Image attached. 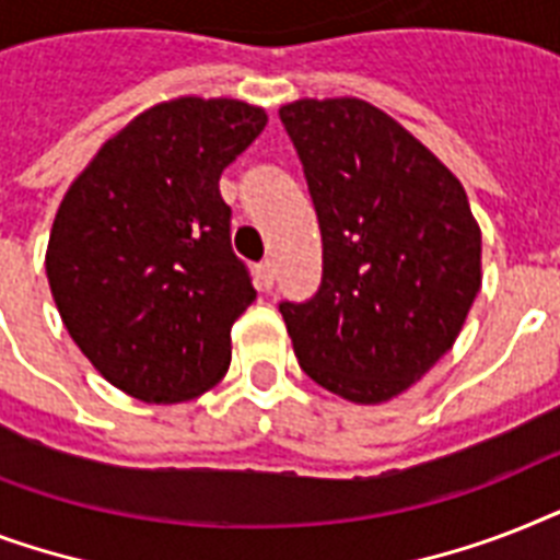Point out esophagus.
<instances>
[{
    "mask_svg": "<svg viewBox=\"0 0 560 560\" xmlns=\"http://www.w3.org/2000/svg\"><path fill=\"white\" fill-rule=\"evenodd\" d=\"M258 281H261L264 290L272 288V281H276V267H272V261L258 264Z\"/></svg>",
    "mask_w": 560,
    "mask_h": 560,
    "instance_id": "34e87169",
    "label": "esophagus"
}]
</instances>
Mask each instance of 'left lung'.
I'll list each match as a JSON object with an SVG mask.
<instances>
[{"mask_svg":"<svg viewBox=\"0 0 560 560\" xmlns=\"http://www.w3.org/2000/svg\"><path fill=\"white\" fill-rule=\"evenodd\" d=\"M279 118L323 232V284L281 302L299 366L354 404L421 381L482 284V235L462 183L383 109L302 98Z\"/></svg>","mask_w":560,"mask_h":560,"instance_id":"left-lung-1","label":"left lung"}]
</instances>
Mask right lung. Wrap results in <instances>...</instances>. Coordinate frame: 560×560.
Segmentation results:
<instances>
[{"mask_svg": "<svg viewBox=\"0 0 560 560\" xmlns=\"http://www.w3.org/2000/svg\"><path fill=\"white\" fill-rule=\"evenodd\" d=\"M267 125L235 98H174L104 142L57 209L46 276L66 331L127 395L177 404L232 360L253 305L220 174Z\"/></svg>", "mask_w": 560, "mask_h": 560, "instance_id": "right-lung-1", "label": "right lung"}]
</instances>
